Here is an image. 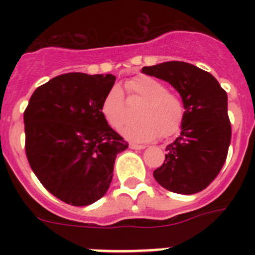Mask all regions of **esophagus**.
Instances as JSON below:
<instances>
[{
    "instance_id": "34e87169",
    "label": "esophagus",
    "mask_w": 255,
    "mask_h": 255,
    "mask_svg": "<svg viewBox=\"0 0 255 255\" xmlns=\"http://www.w3.org/2000/svg\"><path fill=\"white\" fill-rule=\"evenodd\" d=\"M129 145L130 148H132V149H144V148H145V145H141V144H136V143H130Z\"/></svg>"
}]
</instances>
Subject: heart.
<instances>
[{
  "instance_id": "b5f03b06",
  "label": "heart",
  "mask_w": 255,
  "mask_h": 255,
  "mask_svg": "<svg viewBox=\"0 0 255 255\" xmlns=\"http://www.w3.org/2000/svg\"><path fill=\"white\" fill-rule=\"evenodd\" d=\"M129 100H140L143 105L138 108L139 120L126 124L123 134L135 141L170 138L181 129L185 106L176 93L167 91L166 84L148 75H139L125 83ZM102 114L107 123L120 129L126 119V100L124 92L115 85L106 94L102 102Z\"/></svg>"
}]
</instances>
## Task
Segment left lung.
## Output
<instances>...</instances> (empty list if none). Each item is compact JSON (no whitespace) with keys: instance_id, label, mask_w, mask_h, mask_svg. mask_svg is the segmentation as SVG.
<instances>
[{"instance_id":"left-lung-1","label":"left lung","mask_w":255,"mask_h":255,"mask_svg":"<svg viewBox=\"0 0 255 255\" xmlns=\"http://www.w3.org/2000/svg\"><path fill=\"white\" fill-rule=\"evenodd\" d=\"M144 74L168 82L185 106L181 134L168 144L155 181L177 194H195L217 177L231 141L227 93L212 74L181 61L144 66Z\"/></svg>"}]
</instances>
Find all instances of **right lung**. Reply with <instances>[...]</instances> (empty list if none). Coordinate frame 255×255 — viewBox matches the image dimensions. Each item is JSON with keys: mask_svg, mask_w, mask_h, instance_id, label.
Here are the masks:
<instances>
[{"mask_svg": "<svg viewBox=\"0 0 255 255\" xmlns=\"http://www.w3.org/2000/svg\"><path fill=\"white\" fill-rule=\"evenodd\" d=\"M115 80L111 74H62L38 87L24 112L31 170L51 194L71 206H88L106 194L116 155L128 148L102 114Z\"/></svg>", "mask_w": 255, "mask_h": 255, "instance_id": "right-lung-1", "label": "right lung"}]
</instances>
